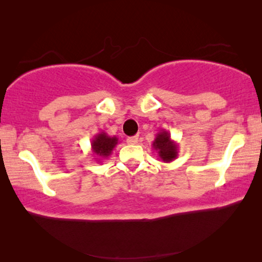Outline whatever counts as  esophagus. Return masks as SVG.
<instances>
[{
    "label": "esophagus",
    "instance_id": "1",
    "mask_svg": "<svg viewBox=\"0 0 262 262\" xmlns=\"http://www.w3.org/2000/svg\"><path fill=\"white\" fill-rule=\"evenodd\" d=\"M126 142L128 144H136V143H138V136H132V137H127Z\"/></svg>",
    "mask_w": 262,
    "mask_h": 262
}]
</instances>
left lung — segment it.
I'll list each match as a JSON object with an SVG mask.
<instances>
[{
	"label": "left lung",
	"mask_w": 262,
	"mask_h": 262,
	"mask_svg": "<svg viewBox=\"0 0 262 262\" xmlns=\"http://www.w3.org/2000/svg\"><path fill=\"white\" fill-rule=\"evenodd\" d=\"M152 148L154 150H156L157 155L163 162L169 163L175 159H178L179 144L171 139L170 134L166 130L160 131L156 135L152 142Z\"/></svg>",
	"instance_id": "left-lung-1"
}]
</instances>
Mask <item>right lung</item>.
I'll use <instances>...</instances> for the list:
<instances>
[{
	"mask_svg": "<svg viewBox=\"0 0 262 262\" xmlns=\"http://www.w3.org/2000/svg\"><path fill=\"white\" fill-rule=\"evenodd\" d=\"M118 143V138L116 136H108L105 131L99 132L98 135L94 136V138L92 139L91 143V149H92V155L94 157L96 162H101V160H105L112 154L113 149L116 148Z\"/></svg>",
	"mask_w": 262,
	"mask_h": 262,
	"instance_id": "1",
	"label": "right lung"
}]
</instances>
